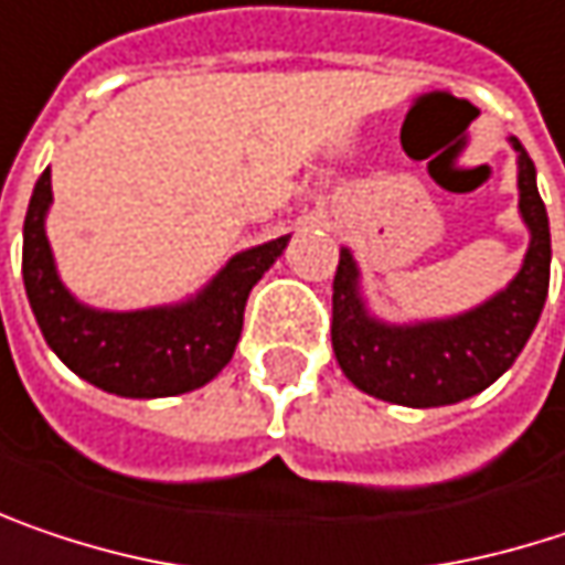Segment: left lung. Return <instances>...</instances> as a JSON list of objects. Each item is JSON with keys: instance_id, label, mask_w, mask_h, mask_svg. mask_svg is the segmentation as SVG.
<instances>
[{"instance_id": "1", "label": "left lung", "mask_w": 565, "mask_h": 565, "mask_svg": "<svg viewBox=\"0 0 565 565\" xmlns=\"http://www.w3.org/2000/svg\"><path fill=\"white\" fill-rule=\"evenodd\" d=\"M518 151L521 216L531 230L524 268L488 303L439 323L385 327L365 313L359 271L349 248L339 252L333 278V352L355 387L404 407H439L486 391L511 369L531 339L550 287V220L537 193V168Z\"/></svg>"}]
</instances>
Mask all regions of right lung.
Masks as SVG:
<instances>
[{
  "mask_svg": "<svg viewBox=\"0 0 565 565\" xmlns=\"http://www.w3.org/2000/svg\"><path fill=\"white\" fill-rule=\"evenodd\" d=\"M47 206L51 171L38 178L25 213L22 278L28 303L47 345L71 372L122 397H171L216 379L235 352L248 290L290 238L281 235L235 255L196 300L180 307L99 313L77 303L54 271L44 235Z\"/></svg>",
  "mask_w": 565,
  "mask_h": 565,
  "instance_id": "add662e5",
  "label": "right lung"
}]
</instances>
